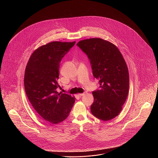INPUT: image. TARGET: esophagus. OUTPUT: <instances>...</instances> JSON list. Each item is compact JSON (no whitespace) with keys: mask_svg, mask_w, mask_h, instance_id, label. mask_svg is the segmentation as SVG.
Listing matches in <instances>:
<instances>
[{"mask_svg":"<svg viewBox=\"0 0 158 158\" xmlns=\"http://www.w3.org/2000/svg\"><path fill=\"white\" fill-rule=\"evenodd\" d=\"M85 95V93H82V94H79V97H82V96H84Z\"/></svg>","mask_w":158,"mask_h":158,"instance_id":"esophagus-1","label":"esophagus"}]
</instances>
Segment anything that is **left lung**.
I'll return each instance as SVG.
<instances>
[{"label":"left lung","instance_id":"left-lung-1","mask_svg":"<svg viewBox=\"0 0 158 158\" xmlns=\"http://www.w3.org/2000/svg\"><path fill=\"white\" fill-rule=\"evenodd\" d=\"M79 46L90 60L93 75L99 80L100 90L92 92V114L100 120H111L120 113L128 93L127 64L118 48L100 38L83 40Z\"/></svg>","mask_w":158,"mask_h":158}]
</instances>
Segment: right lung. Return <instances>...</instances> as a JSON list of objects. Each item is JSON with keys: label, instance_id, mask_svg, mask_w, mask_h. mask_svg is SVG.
<instances>
[{"label": "right lung", "instance_id": "add662e5", "mask_svg": "<svg viewBox=\"0 0 158 158\" xmlns=\"http://www.w3.org/2000/svg\"><path fill=\"white\" fill-rule=\"evenodd\" d=\"M73 42L53 41L40 46L31 56L24 75L26 94L34 110L45 121L54 124L64 120L75 97L58 92L60 62Z\"/></svg>", "mask_w": 158, "mask_h": 158}]
</instances>
